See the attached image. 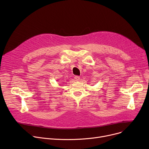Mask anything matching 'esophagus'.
<instances>
[{
    "label": "esophagus",
    "mask_w": 149,
    "mask_h": 149,
    "mask_svg": "<svg viewBox=\"0 0 149 149\" xmlns=\"http://www.w3.org/2000/svg\"><path fill=\"white\" fill-rule=\"evenodd\" d=\"M80 76H74V79H75V80H76V81H79V80H80Z\"/></svg>",
    "instance_id": "1"
}]
</instances>
